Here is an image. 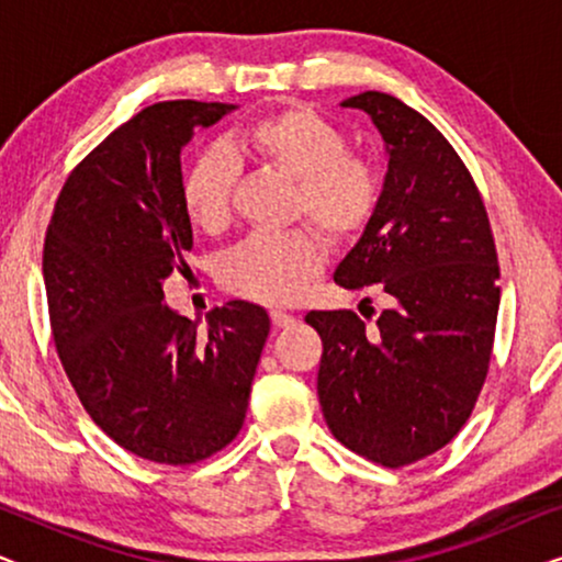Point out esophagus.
Returning a JSON list of instances; mask_svg holds the SVG:
<instances>
[{
  "mask_svg": "<svg viewBox=\"0 0 562 562\" xmlns=\"http://www.w3.org/2000/svg\"><path fill=\"white\" fill-rule=\"evenodd\" d=\"M271 319H273V327H279V329H286V327H291L296 322L294 314H289V312H283V310H273L271 312Z\"/></svg>",
  "mask_w": 562,
  "mask_h": 562,
  "instance_id": "34e87169",
  "label": "esophagus"
}]
</instances>
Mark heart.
Masks as SVG:
<instances>
[{
    "instance_id": "obj_1",
    "label": "heart",
    "mask_w": 562,
    "mask_h": 562,
    "mask_svg": "<svg viewBox=\"0 0 562 562\" xmlns=\"http://www.w3.org/2000/svg\"><path fill=\"white\" fill-rule=\"evenodd\" d=\"M233 158L273 168L294 183L291 212L314 222L329 240L360 235L381 199L373 160L348 150V137L310 106H286L229 135ZM235 168L220 150H206L183 179V210L204 233H220L233 214ZM325 266V245L310 229L260 233L225 258L222 283L260 304H289L304 294Z\"/></svg>"
}]
</instances>
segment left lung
<instances>
[{"instance_id":"8db88e82","label":"left lung","mask_w":562,"mask_h":562,"mask_svg":"<svg viewBox=\"0 0 562 562\" xmlns=\"http://www.w3.org/2000/svg\"><path fill=\"white\" fill-rule=\"evenodd\" d=\"M342 106L371 117L389 171L335 283L379 286L389 306L373 329L350 310L306 314L325 348L317 394L345 448L402 468L445 448L481 394L502 296L496 245L471 173L432 122L381 91Z\"/></svg>"}]
</instances>
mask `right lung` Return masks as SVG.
Wrapping results in <instances>:
<instances>
[{"label": "right lung", "instance_id": "add662e5", "mask_svg": "<svg viewBox=\"0 0 562 562\" xmlns=\"http://www.w3.org/2000/svg\"><path fill=\"white\" fill-rule=\"evenodd\" d=\"M235 104L160 102L68 176L43 248L53 340L89 417L137 458L187 465L240 432L271 319L227 302L199 322L164 302L194 245L181 150Z\"/></svg>", "mask_w": 562, "mask_h": 562}]
</instances>
